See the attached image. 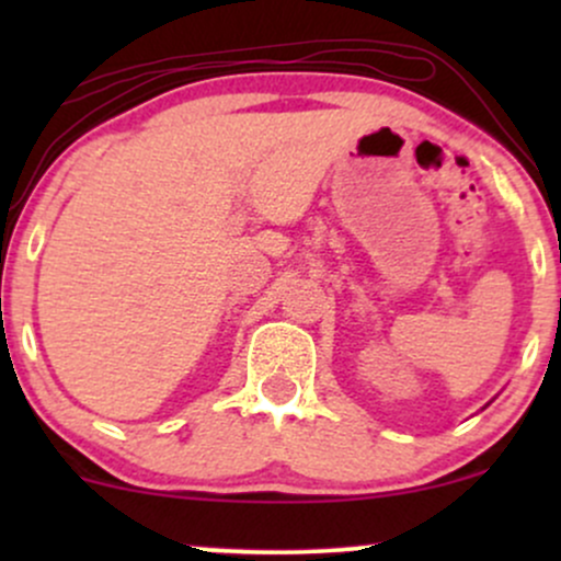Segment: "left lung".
<instances>
[{
  "mask_svg": "<svg viewBox=\"0 0 561 561\" xmlns=\"http://www.w3.org/2000/svg\"><path fill=\"white\" fill-rule=\"evenodd\" d=\"M559 306H561V300H559Z\"/></svg>",
  "mask_w": 561,
  "mask_h": 561,
  "instance_id": "left-lung-1",
  "label": "left lung"
}]
</instances>
